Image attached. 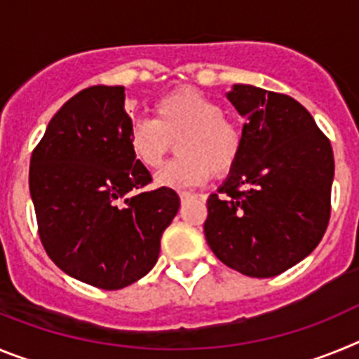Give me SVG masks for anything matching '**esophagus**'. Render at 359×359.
<instances>
[{"mask_svg":"<svg viewBox=\"0 0 359 359\" xmlns=\"http://www.w3.org/2000/svg\"><path fill=\"white\" fill-rule=\"evenodd\" d=\"M192 198H198V196L192 194V192H187V190H182V192H180V199H182V203L189 201V199H192Z\"/></svg>","mask_w":359,"mask_h":359,"instance_id":"obj_1","label":"esophagus"}]
</instances>
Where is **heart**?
<instances>
[{"label": "heart", "mask_w": 359, "mask_h": 359, "mask_svg": "<svg viewBox=\"0 0 359 359\" xmlns=\"http://www.w3.org/2000/svg\"><path fill=\"white\" fill-rule=\"evenodd\" d=\"M154 120H138L129 129V149L147 169L160 167L172 142L180 158L156 174V182L170 189H189L205 183L214 172L233 169L243 149V129L224 115L223 106L194 88H180L158 98Z\"/></svg>", "instance_id": "1"}]
</instances>
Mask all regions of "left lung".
Listing matches in <instances>:
<instances>
[{"instance_id": "8db88e82", "label": "left lung", "mask_w": 359, "mask_h": 359, "mask_svg": "<svg viewBox=\"0 0 359 359\" xmlns=\"http://www.w3.org/2000/svg\"><path fill=\"white\" fill-rule=\"evenodd\" d=\"M246 118L243 149L207 201L205 237L219 261L269 278L318 246L331 215L334 156L309 111L287 95L236 84L226 93Z\"/></svg>"}]
</instances>
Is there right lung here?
Masks as SVG:
<instances>
[{
	"instance_id": "right-lung-1",
	"label": "right lung",
	"mask_w": 359,
	"mask_h": 359,
	"mask_svg": "<svg viewBox=\"0 0 359 359\" xmlns=\"http://www.w3.org/2000/svg\"><path fill=\"white\" fill-rule=\"evenodd\" d=\"M123 102V86L79 91L50 120L30 160L44 250L69 277L107 291L151 271L180 208L172 189L135 191L152 177L129 149Z\"/></svg>"
}]
</instances>
